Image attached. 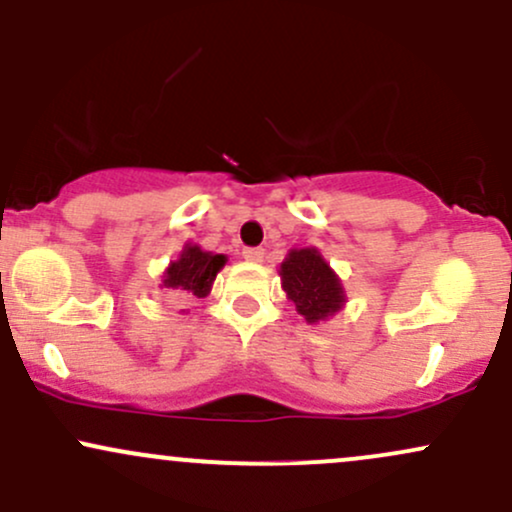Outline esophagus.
Here are the masks:
<instances>
[{"label":"esophagus","mask_w":512,"mask_h":512,"mask_svg":"<svg viewBox=\"0 0 512 512\" xmlns=\"http://www.w3.org/2000/svg\"><path fill=\"white\" fill-rule=\"evenodd\" d=\"M243 257L248 262H262L264 260V250L262 248H245Z\"/></svg>","instance_id":"esophagus-1"}]
</instances>
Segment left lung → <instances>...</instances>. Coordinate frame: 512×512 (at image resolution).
Segmentation results:
<instances>
[{
	"label": "left lung",
	"instance_id": "1",
	"mask_svg": "<svg viewBox=\"0 0 512 512\" xmlns=\"http://www.w3.org/2000/svg\"><path fill=\"white\" fill-rule=\"evenodd\" d=\"M281 289L308 325L339 313L346 296L339 276L315 248L291 250L279 269Z\"/></svg>",
	"mask_w": 512,
	"mask_h": 512
}]
</instances>
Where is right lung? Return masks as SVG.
<instances>
[{
  "mask_svg": "<svg viewBox=\"0 0 512 512\" xmlns=\"http://www.w3.org/2000/svg\"><path fill=\"white\" fill-rule=\"evenodd\" d=\"M223 264H226V255H214V252L202 250L199 245L187 243L178 260L170 262L166 272H163L161 286L182 298H204L209 296L211 284H214Z\"/></svg>",
  "mask_w": 512,
  "mask_h": 512,
  "instance_id": "1",
  "label": "right lung"
}]
</instances>
